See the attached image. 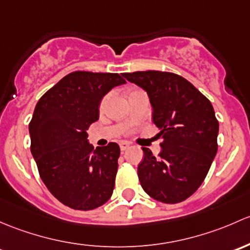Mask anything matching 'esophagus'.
Instances as JSON below:
<instances>
[{
  "label": "esophagus",
  "instance_id": "34e87169",
  "mask_svg": "<svg viewBox=\"0 0 250 250\" xmlns=\"http://www.w3.org/2000/svg\"><path fill=\"white\" fill-rule=\"evenodd\" d=\"M128 148H130V144H128V143H126V142L120 143V149H122V151L127 150Z\"/></svg>",
  "mask_w": 250,
  "mask_h": 250
}]
</instances>
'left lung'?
<instances>
[{
  "label": "left lung",
  "mask_w": 250,
  "mask_h": 250,
  "mask_svg": "<svg viewBox=\"0 0 250 250\" xmlns=\"http://www.w3.org/2000/svg\"><path fill=\"white\" fill-rule=\"evenodd\" d=\"M148 94L153 122L163 137L158 158L142 148L138 165L143 190L156 201L178 203L191 196L207 176L218 150L219 123L209 100L171 72L123 73Z\"/></svg>",
  "instance_id": "8db88e82"
}]
</instances>
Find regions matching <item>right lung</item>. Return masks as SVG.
I'll use <instances>...</instances> for the list:
<instances>
[{"instance_id":"add662e5","label":"right lung","mask_w":250,"mask_h":250,"mask_svg":"<svg viewBox=\"0 0 250 250\" xmlns=\"http://www.w3.org/2000/svg\"><path fill=\"white\" fill-rule=\"evenodd\" d=\"M126 81L118 73L76 71L37 102L29 125L31 153L49 191L78 210L104 205L114 189L120 148L94 149L86 130L99 119L102 97Z\"/></svg>"}]
</instances>
